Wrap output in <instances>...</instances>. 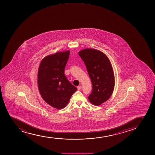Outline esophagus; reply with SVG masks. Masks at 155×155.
Segmentation results:
<instances>
[{
  "mask_svg": "<svg viewBox=\"0 0 155 155\" xmlns=\"http://www.w3.org/2000/svg\"><path fill=\"white\" fill-rule=\"evenodd\" d=\"M81 88L82 87L81 85H79V86H78V87H77V89H78V90H80Z\"/></svg>",
  "mask_w": 155,
  "mask_h": 155,
  "instance_id": "34e87169",
  "label": "esophagus"
}]
</instances>
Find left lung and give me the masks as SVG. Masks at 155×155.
Returning a JSON list of instances; mask_svg holds the SVG:
<instances>
[{
    "mask_svg": "<svg viewBox=\"0 0 155 155\" xmlns=\"http://www.w3.org/2000/svg\"><path fill=\"white\" fill-rule=\"evenodd\" d=\"M79 55L85 64L92 84L89 101L100 106L109 99L114 88L111 63L105 54L95 49H84L79 52Z\"/></svg>",
    "mask_w": 155,
    "mask_h": 155,
    "instance_id": "obj_1",
    "label": "left lung"
}]
</instances>
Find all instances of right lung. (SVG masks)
<instances>
[{
  "label": "right lung",
  "mask_w": 155,
  "mask_h": 155,
  "mask_svg": "<svg viewBox=\"0 0 155 155\" xmlns=\"http://www.w3.org/2000/svg\"><path fill=\"white\" fill-rule=\"evenodd\" d=\"M70 52H58L46 56L38 68V86L41 97L57 109L65 108L77 90L64 75Z\"/></svg>",
  "instance_id": "right-lung-1"
}]
</instances>
